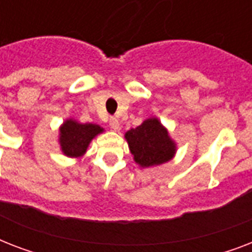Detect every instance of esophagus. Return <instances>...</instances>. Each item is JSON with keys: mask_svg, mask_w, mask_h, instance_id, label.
<instances>
[{"mask_svg": "<svg viewBox=\"0 0 252 252\" xmlns=\"http://www.w3.org/2000/svg\"><path fill=\"white\" fill-rule=\"evenodd\" d=\"M110 126L114 130H118L119 126H120V123H119V120L116 118H110Z\"/></svg>", "mask_w": 252, "mask_h": 252, "instance_id": "34e87169", "label": "esophagus"}]
</instances>
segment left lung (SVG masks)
<instances>
[{"instance_id": "obj_1", "label": "left lung", "mask_w": 252, "mask_h": 252, "mask_svg": "<svg viewBox=\"0 0 252 252\" xmlns=\"http://www.w3.org/2000/svg\"><path fill=\"white\" fill-rule=\"evenodd\" d=\"M133 161L140 167L148 168L171 161L176 154V142L156 116L146 119L136 128L124 134Z\"/></svg>"}]
</instances>
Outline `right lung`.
Instances as JSON below:
<instances>
[{"label":"right lung","mask_w":252,"mask_h":252,"mask_svg":"<svg viewBox=\"0 0 252 252\" xmlns=\"http://www.w3.org/2000/svg\"><path fill=\"white\" fill-rule=\"evenodd\" d=\"M104 129L98 124L80 123L76 119H66L59 128V145L65 157L81 158L87 152L90 142Z\"/></svg>","instance_id":"1"}]
</instances>
